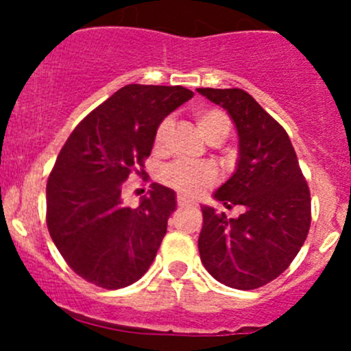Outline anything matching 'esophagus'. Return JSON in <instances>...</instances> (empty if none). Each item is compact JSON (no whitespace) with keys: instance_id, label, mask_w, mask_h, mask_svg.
Listing matches in <instances>:
<instances>
[{"instance_id":"esophagus-1","label":"esophagus","mask_w":351,"mask_h":351,"mask_svg":"<svg viewBox=\"0 0 351 351\" xmlns=\"http://www.w3.org/2000/svg\"><path fill=\"white\" fill-rule=\"evenodd\" d=\"M176 204H178V207H189V205H192V202L186 200L185 197L178 195V197H176Z\"/></svg>"}]
</instances>
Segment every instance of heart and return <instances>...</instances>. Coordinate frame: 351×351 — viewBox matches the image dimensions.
<instances>
[{
    "label": "heart",
    "instance_id": "obj_1",
    "mask_svg": "<svg viewBox=\"0 0 351 351\" xmlns=\"http://www.w3.org/2000/svg\"><path fill=\"white\" fill-rule=\"evenodd\" d=\"M198 132L207 143L221 144L231 132V117L221 108H198L193 112ZM169 120L159 123L154 136V149L159 151L165 146L169 132ZM161 182L171 189L178 190L186 197H195L215 182L214 168L207 165H190V162L175 161L161 169Z\"/></svg>",
    "mask_w": 351,
    "mask_h": 351
}]
</instances>
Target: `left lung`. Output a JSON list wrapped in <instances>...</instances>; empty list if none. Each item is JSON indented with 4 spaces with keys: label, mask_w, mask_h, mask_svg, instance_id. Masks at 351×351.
I'll return each instance as SVG.
<instances>
[{
    "label": "left lung",
    "mask_w": 351,
    "mask_h": 351,
    "mask_svg": "<svg viewBox=\"0 0 351 351\" xmlns=\"http://www.w3.org/2000/svg\"><path fill=\"white\" fill-rule=\"evenodd\" d=\"M234 120L239 136L236 173L214 193L228 208L243 207L228 219L202 207L198 251L204 267L221 284L253 290L284 274L311 228V192L284 127L239 88H198Z\"/></svg>",
    "instance_id": "left-lung-1"
}]
</instances>
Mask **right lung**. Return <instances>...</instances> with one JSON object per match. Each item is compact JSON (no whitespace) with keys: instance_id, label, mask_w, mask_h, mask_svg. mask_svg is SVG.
<instances>
[{"instance_id":"obj_1","label":"right lung","mask_w":351,"mask_h":351,"mask_svg":"<svg viewBox=\"0 0 351 351\" xmlns=\"http://www.w3.org/2000/svg\"><path fill=\"white\" fill-rule=\"evenodd\" d=\"M193 97L183 86L127 84L67 137L47 180V229L66 263L90 284L115 290L151 267L175 210V192L153 185L137 208L122 183L139 173L166 115Z\"/></svg>"}]
</instances>
